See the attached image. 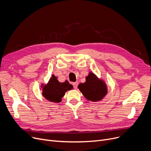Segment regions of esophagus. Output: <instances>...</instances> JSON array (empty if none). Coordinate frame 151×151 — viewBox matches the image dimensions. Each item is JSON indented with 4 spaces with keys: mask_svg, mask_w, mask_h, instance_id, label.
<instances>
[{
    "mask_svg": "<svg viewBox=\"0 0 151 151\" xmlns=\"http://www.w3.org/2000/svg\"><path fill=\"white\" fill-rule=\"evenodd\" d=\"M78 82L73 83V88H74L75 89H77V88H78Z\"/></svg>",
    "mask_w": 151,
    "mask_h": 151,
    "instance_id": "1",
    "label": "esophagus"
}]
</instances>
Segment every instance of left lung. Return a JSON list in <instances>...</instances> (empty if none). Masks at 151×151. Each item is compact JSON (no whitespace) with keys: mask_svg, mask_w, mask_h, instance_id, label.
Segmentation results:
<instances>
[{"mask_svg":"<svg viewBox=\"0 0 151 151\" xmlns=\"http://www.w3.org/2000/svg\"><path fill=\"white\" fill-rule=\"evenodd\" d=\"M78 87L84 97L92 101L102 100L108 92L106 83L92 72L86 78V82L80 84Z\"/></svg>","mask_w":151,"mask_h":151,"instance_id":"8db88e82","label":"left lung"}]
</instances>
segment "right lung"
Here are the masks:
<instances>
[{"instance_id":"right-lung-1","label":"right lung","mask_w":151,"mask_h":151,"mask_svg":"<svg viewBox=\"0 0 151 151\" xmlns=\"http://www.w3.org/2000/svg\"><path fill=\"white\" fill-rule=\"evenodd\" d=\"M42 95L47 100L54 103H59L65 92L73 89V86L66 81L60 83L56 76L54 75L51 77L50 81L46 85H42Z\"/></svg>"}]
</instances>
